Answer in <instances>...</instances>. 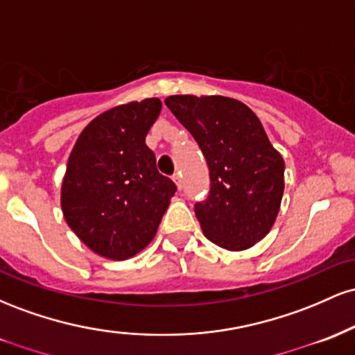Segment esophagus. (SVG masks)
<instances>
[{
    "instance_id": "34e87169",
    "label": "esophagus",
    "mask_w": 355,
    "mask_h": 355,
    "mask_svg": "<svg viewBox=\"0 0 355 355\" xmlns=\"http://www.w3.org/2000/svg\"><path fill=\"white\" fill-rule=\"evenodd\" d=\"M173 182L177 183L178 189L182 190V175H180V173H175V175H173Z\"/></svg>"
}]
</instances>
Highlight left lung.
<instances>
[{
	"label": "left lung",
	"instance_id": "1",
	"mask_svg": "<svg viewBox=\"0 0 355 355\" xmlns=\"http://www.w3.org/2000/svg\"><path fill=\"white\" fill-rule=\"evenodd\" d=\"M165 105L209 165L210 191L193 207L205 237L227 250L260 242L279 214L285 165L259 118L227 96L173 95Z\"/></svg>",
	"mask_w": 355,
	"mask_h": 355
}]
</instances>
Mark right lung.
<instances>
[{
    "label": "right lung",
    "mask_w": 355,
    "mask_h": 355,
    "mask_svg": "<svg viewBox=\"0 0 355 355\" xmlns=\"http://www.w3.org/2000/svg\"><path fill=\"white\" fill-rule=\"evenodd\" d=\"M160 110V100L146 98L101 113L68 158L61 210L81 242L101 257L125 260L144 250L177 191L145 144Z\"/></svg>",
    "instance_id": "1"
}]
</instances>
